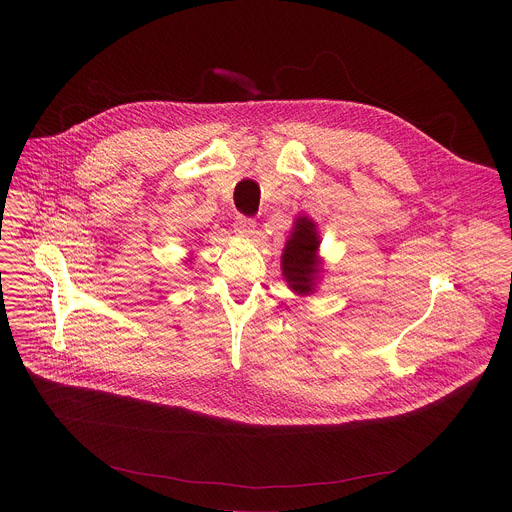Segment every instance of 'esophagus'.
Listing matches in <instances>:
<instances>
[{"label":"esophagus","mask_w":512,"mask_h":512,"mask_svg":"<svg viewBox=\"0 0 512 512\" xmlns=\"http://www.w3.org/2000/svg\"><path fill=\"white\" fill-rule=\"evenodd\" d=\"M234 230L244 236V238H250L254 232H256V222L252 219H246V217H238L234 222Z\"/></svg>","instance_id":"1"}]
</instances>
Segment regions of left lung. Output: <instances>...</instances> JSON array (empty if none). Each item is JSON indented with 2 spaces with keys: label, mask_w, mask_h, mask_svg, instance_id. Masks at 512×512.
Instances as JSON below:
<instances>
[{
  "label": "left lung",
  "mask_w": 512,
  "mask_h": 512,
  "mask_svg": "<svg viewBox=\"0 0 512 512\" xmlns=\"http://www.w3.org/2000/svg\"><path fill=\"white\" fill-rule=\"evenodd\" d=\"M319 234L317 226L309 217H297L293 222L292 234L282 254V274L288 286L297 295L315 292L317 276L321 272L317 258Z\"/></svg>",
  "instance_id": "left-lung-1"
}]
</instances>
